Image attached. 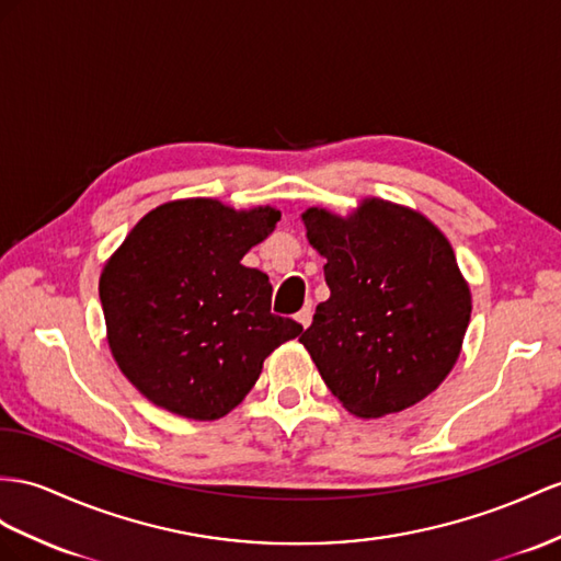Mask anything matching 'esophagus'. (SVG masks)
Returning a JSON list of instances; mask_svg holds the SVG:
<instances>
[{
    "label": "esophagus",
    "instance_id": "obj_1",
    "mask_svg": "<svg viewBox=\"0 0 561 561\" xmlns=\"http://www.w3.org/2000/svg\"><path fill=\"white\" fill-rule=\"evenodd\" d=\"M296 320H298V324H300V327L308 329V327H310V322H312V306L308 304L304 310H300V312L296 314Z\"/></svg>",
    "mask_w": 561,
    "mask_h": 561
}]
</instances>
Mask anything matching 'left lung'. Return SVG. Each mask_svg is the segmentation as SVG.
I'll return each mask as SVG.
<instances>
[{"instance_id": "1", "label": "left lung", "mask_w": 561, "mask_h": 561, "mask_svg": "<svg viewBox=\"0 0 561 561\" xmlns=\"http://www.w3.org/2000/svg\"><path fill=\"white\" fill-rule=\"evenodd\" d=\"M329 298L300 343L357 417L420 403L453 369L471 314L453 247L420 213L369 198L348 220L304 213Z\"/></svg>"}]
</instances>
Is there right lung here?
Wrapping results in <instances>:
<instances>
[{
  "mask_svg": "<svg viewBox=\"0 0 561 561\" xmlns=\"http://www.w3.org/2000/svg\"><path fill=\"white\" fill-rule=\"evenodd\" d=\"M279 210L218 201L158 206L133 227L99 282L108 346L141 396L190 420H220L263 360L304 327L270 312L265 272L241 265Z\"/></svg>",
  "mask_w": 561,
  "mask_h": 561,
  "instance_id": "obj_1",
  "label": "right lung"
}]
</instances>
